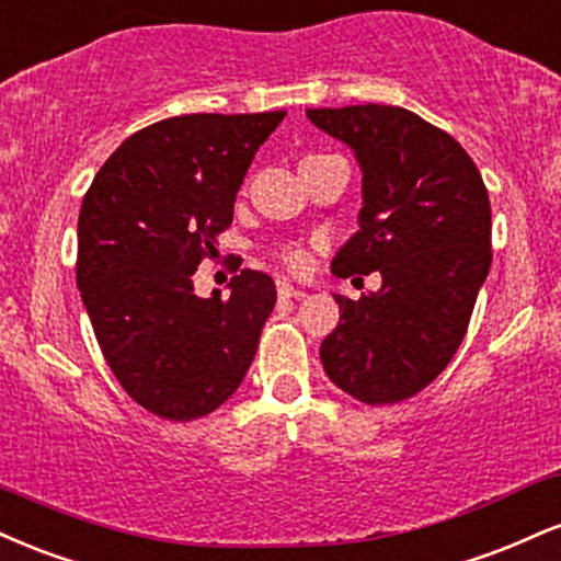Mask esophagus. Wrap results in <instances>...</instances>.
I'll return each mask as SVG.
<instances>
[{
  "label": "esophagus",
  "instance_id": "1",
  "mask_svg": "<svg viewBox=\"0 0 561 561\" xmlns=\"http://www.w3.org/2000/svg\"><path fill=\"white\" fill-rule=\"evenodd\" d=\"M278 296L280 299H301V296H307L305 288H296L291 283L286 280H278Z\"/></svg>",
  "mask_w": 561,
  "mask_h": 561
}]
</instances>
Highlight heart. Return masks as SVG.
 Returning a JSON list of instances; mask_svg holds the SVG:
<instances>
[{
	"label": "heart",
	"instance_id": "heart-1",
	"mask_svg": "<svg viewBox=\"0 0 561 561\" xmlns=\"http://www.w3.org/2000/svg\"><path fill=\"white\" fill-rule=\"evenodd\" d=\"M283 262L291 270H305L309 265V254L301 247H291L283 252Z\"/></svg>",
	"mask_w": 561,
	"mask_h": 561
}]
</instances>
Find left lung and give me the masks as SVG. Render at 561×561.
<instances>
[{
    "label": "left lung",
    "instance_id": "1",
    "mask_svg": "<svg viewBox=\"0 0 561 561\" xmlns=\"http://www.w3.org/2000/svg\"><path fill=\"white\" fill-rule=\"evenodd\" d=\"M354 149L359 230L339 249V278L378 270L359 301L335 294L341 320L322 341L328 378L365 404H397L446 370L491 270V202L462 144L404 107L307 110Z\"/></svg>",
    "mask_w": 561,
    "mask_h": 561
}]
</instances>
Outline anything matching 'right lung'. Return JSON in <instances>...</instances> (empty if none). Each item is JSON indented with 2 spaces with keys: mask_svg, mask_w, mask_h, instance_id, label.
<instances>
[{
  "mask_svg": "<svg viewBox=\"0 0 561 561\" xmlns=\"http://www.w3.org/2000/svg\"><path fill=\"white\" fill-rule=\"evenodd\" d=\"M283 117H168L125 138L85 191L81 299L110 370L157 417L188 423L215 412L252 365L275 307L273 278L241 270L228 299H199L191 275L233 222L254 151Z\"/></svg>",
  "mask_w": 561,
  "mask_h": 561,
  "instance_id": "right-lung-1",
  "label": "right lung"
}]
</instances>
